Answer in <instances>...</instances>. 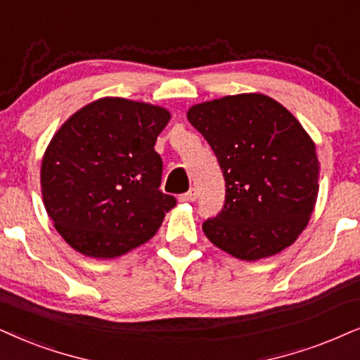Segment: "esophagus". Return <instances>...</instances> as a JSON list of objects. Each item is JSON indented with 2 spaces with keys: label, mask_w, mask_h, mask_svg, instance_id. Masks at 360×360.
Returning a JSON list of instances; mask_svg holds the SVG:
<instances>
[{
  "label": "esophagus",
  "mask_w": 360,
  "mask_h": 360,
  "mask_svg": "<svg viewBox=\"0 0 360 360\" xmlns=\"http://www.w3.org/2000/svg\"><path fill=\"white\" fill-rule=\"evenodd\" d=\"M181 201L183 202H194L195 199H198V191H195L194 188L193 189H189L188 193H184L183 195H181Z\"/></svg>",
  "instance_id": "1"
}]
</instances>
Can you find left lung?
Listing matches in <instances>:
<instances>
[{"label":"left lung","mask_w":360,"mask_h":360,"mask_svg":"<svg viewBox=\"0 0 360 360\" xmlns=\"http://www.w3.org/2000/svg\"><path fill=\"white\" fill-rule=\"evenodd\" d=\"M188 120L212 148L226 181L224 206L202 224L207 239L244 261L289 248L319 193L316 144L301 122L259 93L195 104Z\"/></svg>","instance_id":"8db88e82"}]
</instances>
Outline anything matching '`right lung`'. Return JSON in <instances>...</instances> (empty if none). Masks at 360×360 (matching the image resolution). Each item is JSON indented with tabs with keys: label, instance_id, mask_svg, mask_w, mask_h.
Masks as SVG:
<instances>
[{
	"label": "right lung",
	"instance_id": "1",
	"mask_svg": "<svg viewBox=\"0 0 360 360\" xmlns=\"http://www.w3.org/2000/svg\"><path fill=\"white\" fill-rule=\"evenodd\" d=\"M169 111L148 103L101 98L75 112L53 136L41 162L48 216L72 249L111 259L158 233L174 195L161 186L154 151Z\"/></svg>",
	"mask_w": 360,
	"mask_h": 360
}]
</instances>
